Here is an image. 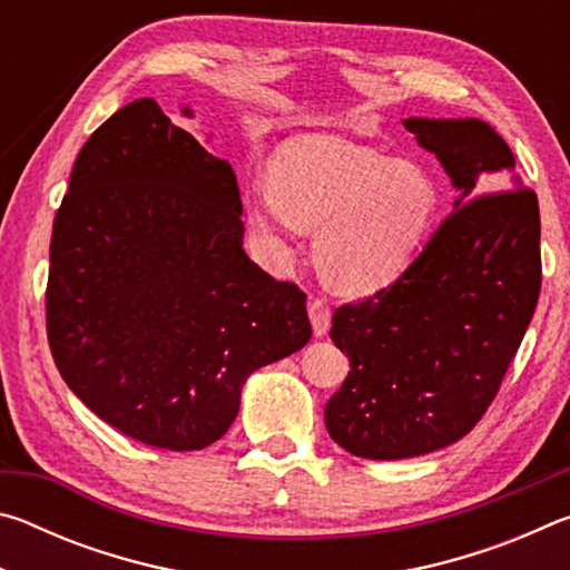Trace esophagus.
Instances as JSON below:
<instances>
[{
	"label": "esophagus",
	"mask_w": 570,
	"mask_h": 570,
	"mask_svg": "<svg viewBox=\"0 0 570 570\" xmlns=\"http://www.w3.org/2000/svg\"><path fill=\"white\" fill-rule=\"evenodd\" d=\"M308 320H312L314 326V334L316 336H324L330 332V324H332V308L326 306V302L322 296H308Z\"/></svg>",
	"instance_id": "1"
}]
</instances>
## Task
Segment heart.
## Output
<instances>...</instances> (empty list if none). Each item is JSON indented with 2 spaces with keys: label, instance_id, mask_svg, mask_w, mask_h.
<instances>
[{
  "label": "heart",
  "instance_id": "b5f03b06",
  "mask_svg": "<svg viewBox=\"0 0 570 570\" xmlns=\"http://www.w3.org/2000/svg\"><path fill=\"white\" fill-rule=\"evenodd\" d=\"M272 188L248 193V220L278 256L316 230V264L330 286L366 294L394 282L428 238L438 186L410 160L308 135L276 153Z\"/></svg>",
  "mask_w": 570,
  "mask_h": 570
}]
</instances>
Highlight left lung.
Here are the masks:
<instances>
[{"instance_id": "8db88e82", "label": "left lung", "mask_w": 570, "mask_h": 570, "mask_svg": "<svg viewBox=\"0 0 570 570\" xmlns=\"http://www.w3.org/2000/svg\"><path fill=\"white\" fill-rule=\"evenodd\" d=\"M402 122L458 198L397 282L332 316L352 370L326 402V430L366 460L465 438L495 400L540 294L538 198L508 142L475 118Z\"/></svg>"}]
</instances>
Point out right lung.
I'll return each instance as SVG.
<instances>
[{"label": "right lung", "instance_id": "1", "mask_svg": "<svg viewBox=\"0 0 570 570\" xmlns=\"http://www.w3.org/2000/svg\"><path fill=\"white\" fill-rule=\"evenodd\" d=\"M240 214L234 168L150 98L77 156L52 226L47 340L67 387L122 435L214 445L248 374L312 336L306 294L250 262Z\"/></svg>", "mask_w": 570, "mask_h": 570}]
</instances>
